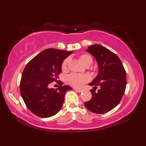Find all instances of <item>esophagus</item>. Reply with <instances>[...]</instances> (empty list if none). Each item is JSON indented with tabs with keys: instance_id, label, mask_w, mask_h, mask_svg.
<instances>
[{
	"instance_id": "esophagus-1",
	"label": "esophagus",
	"mask_w": 146,
	"mask_h": 146,
	"mask_svg": "<svg viewBox=\"0 0 146 146\" xmlns=\"http://www.w3.org/2000/svg\"><path fill=\"white\" fill-rule=\"evenodd\" d=\"M74 90H76V91H78V92H79V93H81V92H82V91H83L82 90H79V89H76V88H75Z\"/></svg>"
}]
</instances>
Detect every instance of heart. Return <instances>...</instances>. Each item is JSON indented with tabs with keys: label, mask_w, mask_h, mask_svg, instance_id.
Returning <instances> with one entry per match:
<instances>
[{
	"label": "heart",
	"mask_w": 146,
	"mask_h": 146,
	"mask_svg": "<svg viewBox=\"0 0 146 146\" xmlns=\"http://www.w3.org/2000/svg\"><path fill=\"white\" fill-rule=\"evenodd\" d=\"M79 60L85 66H90L93 62V58L90 55L83 54L79 56ZM70 59L66 58L64 60L62 68L63 70H66ZM68 80L71 85L74 87L79 88L82 86L84 84L90 80V77L86 75H78V74L72 73L68 76Z\"/></svg>",
	"instance_id": "obj_1"
}]
</instances>
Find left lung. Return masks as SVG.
<instances>
[{
  "instance_id": "1",
  "label": "left lung",
  "mask_w": 146,
  "mask_h": 146,
  "mask_svg": "<svg viewBox=\"0 0 146 146\" xmlns=\"http://www.w3.org/2000/svg\"><path fill=\"white\" fill-rule=\"evenodd\" d=\"M97 60L98 73L89 84L93 86L91 90V99L84 103L90 111L102 114L109 112L120 103L126 87V72L117 55L99 44L88 46L86 49ZM98 86L101 88L95 92Z\"/></svg>"
}]
</instances>
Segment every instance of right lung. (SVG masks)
Masks as SVG:
<instances>
[{"label":"right lung","instance_id":"obj_1","mask_svg":"<svg viewBox=\"0 0 146 146\" xmlns=\"http://www.w3.org/2000/svg\"><path fill=\"white\" fill-rule=\"evenodd\" d=\"M73 51L49 48L38 53L27 64L22 75L20 91L25 104L38 117L48 118L61 110L64 96L70 86H60L58 89L48 85L57 81L63 60Z\"/></svg>","mask_w":146,"mask_h":146}]
</instances>
